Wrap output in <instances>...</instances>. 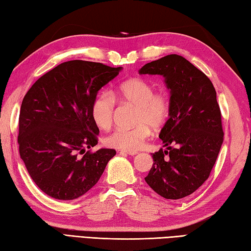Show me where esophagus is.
<instances>
[{"mask_svg":"<svg viewBox=\"0 0 251 251\" xmlns=\"http://www.w3.org/2000/svg\"><path fill=\"white\" fill-rule=\"evenodd\" d=\"M120 154H126V155L134 156V155L137 154V151H121Z\"/></svg>","mask_w":251,"mask_h":251,"instance_id":"34e87169","label":"esophagus"}]
</instances>
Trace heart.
Here are the masks:
<instances>
[{
	"label": "heart",
	"mask_w": 251,
	"mask_h": 251,
	"mask_svg": "<svg viewBox=\"0 0 251 251\" xmlns=\"http://www.w3.org/2000/svg\"><path fill=\"white\" fill-rule=\"evenodd\" d=\"M117 100L124 104L136 106L134 127H117L105 139L107 146L121 151H137L154 130L166 126L170 117V100L162 92H155L148 81L133 78L125 81L112 92ZM116 101L111 94L103 92L97 95L91 107V114L96 126L103 130L109 129L114 122Z\"/></svg>",
	"instance_id": "b5f03b06"
}]
</instances>
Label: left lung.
Masks as SVG:
<instances>
[{
	"mask_svg": "<svg viewBox=\"0 0 251 251\" xmlns=\"http://www.w3.org/2000/svg\"><path fill=\"white\" fill-rule=\"evenodd\" d=\"M139 73L165 78L171 106L159 134L167 151L151 154L145 181L166 199L186 197L210 176L223 143L217 92L202 71L176 54L148 63Z\"/></svg>",
	"mask_w": 251,
	"mask_h": 251,
	"instance_id": "8db88e82",
	"label": "left lung"
}]
</instances>
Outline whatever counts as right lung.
Returning <instances> with one entry per match:
<instances>
[{
    "mask_svg": "<svg viewBox=\"0 0 251 251\" xmlns=\"http://www.w3.org/2000/svg\"><path fill=\"white\" fill-rule=\"evenodd\" d=\"M122 67L69 60L35 81L19 114V154L41 191L73 201L99 182L115 150L94 147L100 130L91 114L94 99ZM79 154H83L80 157Z\"/></svg>",
    "mask_w": 251,
    "mask_h": 251,
    "instance_id": "obj_1",
    "label": "right lung"
}]
</instances>
